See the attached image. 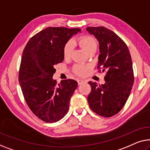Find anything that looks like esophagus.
I'll use <instances>...</instances> for the list:
<instances>
[{"label": "esophagus", "mask_w": 150, "mask_h": 150, "mask_svg": "<svg viewBox=\"0 0 150 150\" xmlns=\"http://www.w3.org/2000/svg\"><path fill=\"white\" fill-rule=\"evenodd\" d=\"M85 82V81L84 80H82V79H78L77 80V83H78V85H81L83 83H84Z\"/></svg>", "instance_id": "1"}]
</instances>
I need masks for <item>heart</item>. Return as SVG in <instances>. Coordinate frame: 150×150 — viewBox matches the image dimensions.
I'll return each instance as SVG.
<instances>
[{
	"mask_svg": "<svg viewBox=\"0 0 150 150\" xmlns=\"http://www.w3.org/2000/svg\"><path fill=\"white\" fill-rule=\"evenodd\" d=\"M77 43L88 54L92 52V51H96L98 48L96 40L91 35H84L80 36L77 39ZM73 46L74 45H73V42L72 41H69L64 44L63 47V56L65 59H68L70 57L71 53H72ZM88 69V66L79 64L75 66L74 69H73V72L77 75L83 76L86 75Z\"/></svg>",
	"mask_w": 150,
	"mask_h": 150,
	"instance_id": "obj_1",
	"label": "heart"
}]
</instances>
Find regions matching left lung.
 <instances>
[{"mask_svg": "<svg viewBox=\"0 0 150 150\" xmlns=\"http://www.w3.org/2000/svg\"><path fill=\"white\" fill-rule=\"evenodd\" d=\"M100 44L99 72L105 71V83L89 81L88 97L90 108L98 115L111 117L123 108L134 83L132 60L127 44L115 32L104 27H88Z\"/></svg>", "mask_w": 150, "mask_h": 150, "instance_id": "1", "label": "left lung"}]
</instances>
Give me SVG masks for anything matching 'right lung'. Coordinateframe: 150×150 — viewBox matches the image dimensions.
<instances>
[{
	"instance_id": "add662e5",
	"label": "right lung",
	"mask_w": 150,
	"mask_h": 150,
	"mask_svg": "<svg viewBox=\"0 0 150 150\" xmlns=\"http://www.w3.org/2000/svg\"><path fill=\"white\" fill-rule=\"evenodd\" d=\"M79 28L49 27L37 33L24 48L19 81L24 99L32 112L46 122H55L68 112L77 83L68 79L57 84L52 79L55 65L64 60L63 47Z\"/></svg>"
}]
</instances>
